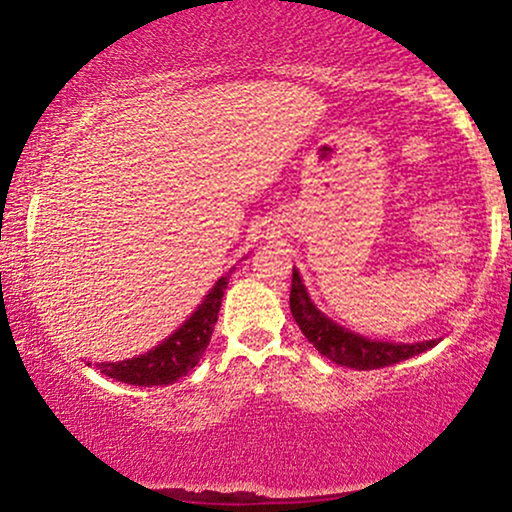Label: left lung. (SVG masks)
I'll return each instance as SVG.
<instances>
[{"mask_svg":"<svg viewBox=\"0 0 512 512\" xmlns=\"http://www.w3.org/2000/svg\"><path fill=\"white\" fill-rule=\"evenodd\" d=\"M291 313L293 320L298 322L301 332L305 334L310 344L320 351L322 356L330 358L332 363L356 370H373L385 368L392 363L407 361V358L424 354L426 349L436 346V339L431 342L419 344H392V342H375V339H366L361 334H354L344 330L342 325L322 315L310 301L308 291H305L301 274L293 267L291 279Z\"/></svg>","mask_w":512,"mask_h":512,"instance_id":"1","label":"left lung"}]
</instances>
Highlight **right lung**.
Returning <instances> with one entry per match:
<instances>
[{"label": "right lung", "mask_w": 512, "mask_h": 512, "mask_svg": "<svg viewBox=\"0 0 512 512\" xmlns=\"http://www.w3.org/2000/svg\"><path fill=\"white\" fill-rule=\"evenodd\" d=\"M228 276H221L216 281L214 289L199 303V308L190 315V320L182 322L180 330H175L156 349L146 351V354L137 358H127V361L96 363V368L103 375H108V378L139 387L170 385L180 380L182 375H187L197 366L204 349L209 346L211 332H214L216 320H219L221 298L228 286Z\"/></svg>", "instance_id": "obj_1"}]
</instances>
